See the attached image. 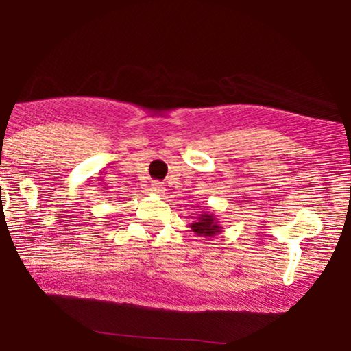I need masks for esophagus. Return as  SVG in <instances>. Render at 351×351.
Returning <instances> with one entry per match:
<instances>
[{
    "instance_id": "obj_1",
    "label": "esophagus",
    "mask_w": 351,
    "mask_h": 351,
    "mask_svg": "<svg viewBox=\"0 0 351 351\" xmlns=\"http://www.w3.org/2000/svg\"><path fill=\"white\" fill-rule=\"evenodd\" d=\"M162 190H164V187L159 182H153L152 184V192L153 193H162Z\"/></svg>"
}]
</instances>
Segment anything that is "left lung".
Here are the masks:
<instances>
[{
  "label": "left lung",
  "mask_w": 351,
  "mask_h": 351,
  "mask_svg": "<svg viewBox=\"0 0 351 351\" xmlns=\"http://www.w3.org/2000/svg\"><path fill=\"white\" fill-rule=\"evenodd\" d=\"M190 229L199 237H215L223 232V226L219 224L217 215L210 210H204L195 217V221L190 223Z\"/></svg>",
  "instance_id": "8db88e82"
}]
</instances>
